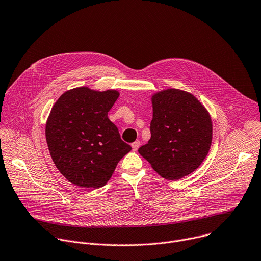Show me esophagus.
I'll return each instance as SVG.
<instances>
[{"mask_svg": "<svg viewBox=\"0 0 261 261\" xmlns=\"http://www.w3.org/2000/svg\"><path fill=\"white\" fill-rule=\"evenodd\" d=\"M140 147V141H136L134 143H132V148H133V151H137Z\"/></svg>", "mask_w": 261, "mask_h": 261, "instance_id": "34e87169", "label": "esophagus"}]
</instances>
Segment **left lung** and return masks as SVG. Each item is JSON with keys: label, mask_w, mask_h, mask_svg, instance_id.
Returning <instances> with one entry per match:
<instances>
[{"label": "left lung", "mask_w": 261, "mask_h": 261, "mask_svg": "<svg viewBox=\"0 0 261 261\" xmlns=\"http://www.w3.org/2000/svg\"><path fill=\"white\" fill-rule=\"evenodd\" d=\"M151 138L139 153L153 170L168 180L194 172L212 143V121L191 93L170 88L152 96Z\"/></svg>", "instance_id": "8db88e82"}]
</instances>
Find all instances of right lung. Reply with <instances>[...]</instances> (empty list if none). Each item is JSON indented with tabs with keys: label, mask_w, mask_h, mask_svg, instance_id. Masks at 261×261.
<instances>
[{
	"label": "right lung",
	"mask_w": 261,
	"mask_h": 261,
	"mask_svg": "<svg viewBox=\"0 0 261 261\" xmlns=\"http://www.w3.org/2000/svg\"><path fill=\"white\" fill-rule=\"evenodd\" d=\"M116 90L78 87L63 93L46 122V141L56 167L71 183L99 188L111 178L132 147L120 138L108 112Z\"/></svg>",
	"instance_id": "obj_1"
}]
</instances>
